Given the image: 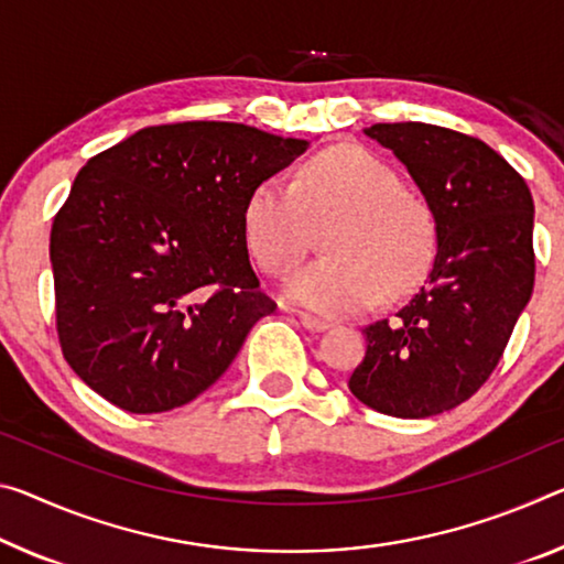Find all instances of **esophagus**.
I'll use <instances>...</instances> for the list:
<instances>
[{"instance_id": "obj_1", "label": "esophagus", "mask_w": 564, "mask_h": 564, "mask_svg": "<svg viewBox=\"0 0 564 564\" xmlns=\"http://www.w3.org/2000/svg\"><path fill=\"white\" fill-rule=\"evenodd\" d=\"M299 318H301V324H303V328H308V330H326V328L330 326L326 318L311 316V314H306V311H301V314H299Z\"/></svg>"}]
</instances>
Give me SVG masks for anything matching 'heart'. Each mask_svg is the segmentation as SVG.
Segmentation results:
<instances>
[{
	"mask_svg": "<svg viewBox=\"0 0 564 564\" xmlns=\"http://www.w3.org/2000/svg\"><path fill=\"white\" fill-rule=\"evenodd\" d=\"M404 181L379 155L356 145L328 148L293 175L268 177L250 191L243 234L268 275H285L308 253L314 228L328 256L303 265L285 296L318 314L361 311L399 299L424 279L434 256V223L404 195Z\"/></svg>",
	"mask_w": 564,
	"mask_h": 564,
	"instance_id": "heart-1",
	"label": "heart"
}]
</instances>
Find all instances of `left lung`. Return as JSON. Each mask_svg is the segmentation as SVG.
Wrapping results in <instances>:
<instances>
[{
	"mask_svg": "<svg viewBox=\"0 0 564 564\" xmlns=\"http://www.w3.org/2000/svg\"><path fill=\"white\" fill-rule=\"evenodd\" d=\"M389 148L426 198L436 258L401 311L366 326L348 389L373 411L424 419L477 394L502 359L534 285V203L487 142L424 122L364 130Z\"/></svg>",
	"mask_w": 564,
	"mask_h": 564,
	"instance_id": "left-lung-1",
	"label": "left lung"
}]
</instances>
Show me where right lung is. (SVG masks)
Returning a JSON list of instances; mask_svg holds the SVG:
<instances>
[{
  "instance_id": "right-lung-1",
  "label": "right lung",
  "mask_w": 564,
  "mask_h": 564,
  "mask_svg": "<svg viewBox=\"0 0 564 564\" xmlns=\"http://www.w3.org/2000/svg\"><path fill=\"white\" fill-rule=\"evenodd\" d=\"M306 140L240 122L155 124L89 158L50 234L62 354L130 414L216 383L275 303L248 261L250 191Z\"/></svg>"
}]
</instances>
